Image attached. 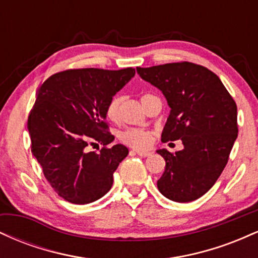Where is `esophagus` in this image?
<instances>
[{"label": "esophagus", "instance_id": "esophagus-1", "mask_svg": "<svg viewBox=\"0 0 258 258\" xmlns=\"http://www.w3.org/2000/svg\"><path fill=\"white\" fill-rule=\"evenodd\" d=\"M136 154L139 156H142V158H147V156L152 155V152H149V150H135Z\"/></svg>", "mask_w": 258, "mask_h": 258}]
</instances>
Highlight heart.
Here are the masks:
<instances>
[{
  "label": "heart",
  "instance_id": "heart-1",
  "mask_svg": "<svg viewBox=\"0 0 258 258\" xmlns=\"http://www.w3.org/2000/svg\"><path fill=\"white\" fill-rule=\"evenodd\" d=\"M153 94L150 93H144L142 94L141 102L142 104H146V103L150 98H153ZM121 104V97L119 94L111 97L110 100L108 102L105 108V114L108 116V119L111 121L117 120L119 117V109ZM120 141L122 142L126 146H130L132 148H138V149H142V148H147L150 146L153 141V132L149 131V130H143V128H127L125 131H122L119 136Z\"/></svg>",
  "mask_w": 258,
  "mask_h": 258
}]
</instances>
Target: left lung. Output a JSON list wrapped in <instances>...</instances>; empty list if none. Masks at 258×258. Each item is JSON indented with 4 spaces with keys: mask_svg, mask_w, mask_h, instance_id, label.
Returning <instances> with one entry per match:
<instances>
[{
    "mask_svg": "<svg viewBox=\"0 0 258 258\" xmlns=\"http://www.w3.org/2000/svg\"><path fill=\"white\" fill-rule=\"evenodd\" d=\"M137 73L164 93L171 108L161 141L180 139L184 147L158 150L166 161L160 193L177 203L199 199L221 176L238 137L235 100L216 74L190 61L137 68Z\"/></svg>",
    "mask_w": 258,
    "mask_h": 258,
    "instance_id": "left-lung-1",
    "label": "left lung"
}]
</instances>
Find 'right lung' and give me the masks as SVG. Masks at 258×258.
<instances>
[{"mask_svg": "<svg viewBox=\"0 0 258 258\" xmlns=\"http://www.w3.org/2000/svg\"><path fill=\"white\" fill-rule=\"evenodd\" d=\"M135 74L133 68L69 69L49 76L37 91L28 119L31 152L64 200L84 205L110 190L114 172L128 149L121 144L108 147L114 136L105 108ZM98 144L99 152L87 150Z\"/></svg>", "mask_w": 258, "mask_h": 258, "instance_id": "add662e5", "label": "right lung"}]
</instances>
